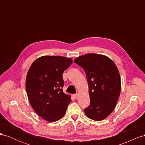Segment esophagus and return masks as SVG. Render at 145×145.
Segmentation results:
<instances>
[{
    "mask_svg": "<svg viewBox=\"0 0 145 145\" xmlns=\"http://www.w3.org/2000/svg\"><path fill=\"white\" fill-rule=\"evenodd\" d=\"M77 96H78V94H73L72 95V97L74 99H76L77 98Z\"/></svg>",
    "mask_w": 145,
    "mask_h": 145,
    "instance_id": "esophagus-1",
    "label": "esophagus"
}]
</instances>
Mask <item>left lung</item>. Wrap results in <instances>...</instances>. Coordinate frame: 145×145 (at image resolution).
Listing matches in <instances>:
<instances>
[{
  "mask_svg": "<svg viewBox=\"0 0 145 145\" xmlns=\"http://www.w3.org/2000/svg\"><path fill=\"white\" fill-rule=\"evenodd\" d=\"M74 62L84 69L88 83L90 105L85 114L93 120L105 119L114 111L120 94L117 66L108 57L94 53L78 57Z\"/></svg>",
  "mask_w": 145,
  "mask_h": 145,
  "instance_id": "obj_1",
  "label": "left lung"
}]
</instances>
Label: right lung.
<instances>
[{
  "label": "right lung",
  "instance_id": "obj_1",
  "mask_svg": "<svg viewBox=\"0 0 145 145\" xmlns=\"http://www.w3.org/2000/svg\"><path fill=\"white\" fill-rule=\"evenodd\" d=\"M72 63L70 58L44 56L28 69L25 86L29 102L34 111L48 121L61 119L71 102V96L62 90V74Z\"/></svg>",
  "mask_w": 145,
  "mask_h": 145
}]
</instances>
